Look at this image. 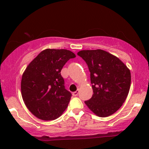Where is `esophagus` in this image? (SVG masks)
I'll return each instance as SVG.
<instances>
[{
    "instance_id": "obj_1",
    "label": "esophagus",
    "mask_w": 149,
    "mask_h": 149,
    "mask_svg": "<svg viewBox=\"0 0 149 149\" xmlns=\"http://www.w3.org/2000/svg\"><path fill=\"white\" fill-rule=\"evenodd\" d=\"M72 95H73V96H74V97L77 96V95H78V90H76V91L73 92V93H72Z\"/></svg>"
}]
</instances>
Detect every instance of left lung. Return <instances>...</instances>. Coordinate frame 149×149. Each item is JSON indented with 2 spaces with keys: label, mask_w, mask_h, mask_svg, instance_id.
I'll return each instance as SVG.
<instances>
[{
  "label": "left lung",
  "mask_w": 149,
  "mask_h": 149,
  "mask_svg": "<svg viewBox=\"0 0 149 149\" xmlns=\"http://www.w3.org/2000/svg\"><path fill=\"white\" fill-rule=\"evenodd\" d=\"M78 55L88 64L94 92L85 104L97 116L112 115L121 107L129 93L130 70L118 57L103 49L81 50Z\"/></svg>",
  "instance_id": "1"
}]
</instances>
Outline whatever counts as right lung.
I'll return each instance as SVG.
<instances>
[{"label":"right lung","instance_id":"right-lung-1","mask_svg":"<svg viewBox=\"0 0 149 149\" xmlns=\"http://www.w3.org/2000/svg\"><path fill=\"white\" fill-rule=\"evenodd\" d=\"M76 54L64 49H45L38 54L24 71L22 97L26 107L38 118L52 120L68 107L71 92L64 88L61 70Z\"/></svg>","mask_w":149,"mask_h":149}]
</instances>
